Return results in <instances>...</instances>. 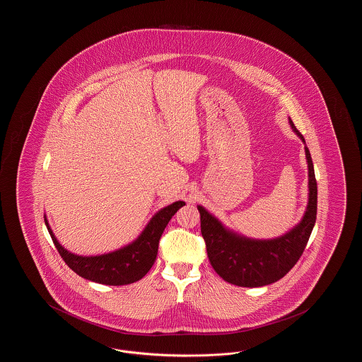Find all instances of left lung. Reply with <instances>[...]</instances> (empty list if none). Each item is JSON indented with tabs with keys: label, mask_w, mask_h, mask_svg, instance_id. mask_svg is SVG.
<instances>
[{
	"label": "left lung",
	"mask_w": 362,
	"mask_h": 362,
	"mask_svg": "<svg viewBox=\"0 0 362 362\" xmlns=\"http://www.w3.org/2000/svg\"><path fill=\"white\" fill-rule=\"evenodd\" d=\"M289 123L293 132L305 144L303 134L296 129L291 118ZM305 157L308 163V206L300 224L281 238L255 240L239 236L226 229L204 207L198 206L201 214V232L206 243L210 264L226 282L244 288L270 285L286 276L303 255L317 211V185L307 146Z\"/></svg>",
	"instance_id": "1"
}]
</instances>
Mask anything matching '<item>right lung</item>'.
<instances>
[{"instance_id": "obj_1", "label": "right lung", "mask_w": 362, "mask_h": 362, "mask_svg": "<svg viewBox=\"0 0 362 362\" xmlns=\"http://www.w3.org/2000/svg\"><path fill=\"white\" fill-rule=\"evenodd\" d=\"M185 205L186 204L183 201H177L161 209L132 244L114 252L96 257H80L71 254L58 243L47 218H45V223L61 258L76 274L98 284L119 286L139 281L151 270L157 257L158 241L165 226L173 214Z\"/></svg>"}]
</instances>
